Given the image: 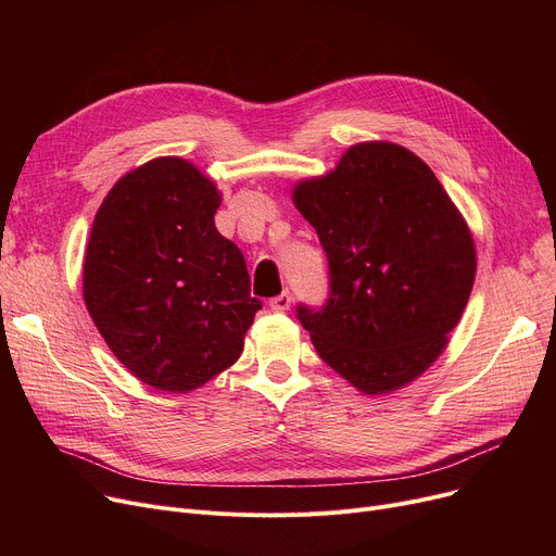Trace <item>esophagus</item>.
Here are the masks:
<instances>
[{
    "mask_svg": "<svg viewBox=\"0 0 556 556\" xmlns=\"http://www.w3.org/2000/svg\"><path fill=\"white\" fill-rule=\"evenodd\" d=\"M290 302H293V295H290L288 290H283V293H279L277 298L270 300V308L277 311V313H281V311H288V308H290Z\"/></svg>",
    "mask_w": 556,
    "mask_h": 556,
    "instance_id": "obj_1",
    "label": "esophagus"
}]
</instances>
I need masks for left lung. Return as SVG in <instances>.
Returning <instances> with one entry per match:
<instances>
[{"label":"left lung","mask_w":556,"mask_h":556,"mask_svg":"<svg viewBox=\"0 0 556 556\" xmlns=\"http://www.w3.org/2000/svg\"><path fill=\"white\" fill-rule=\"evenodd\" d=\"M295 207L329 261V298L298 306L315 352L365 394L410 383L444 352L476 279L462 214L424 160L388 141L356 143Z\"/></svg>","instance_id":"obj_1"}]
</instances>
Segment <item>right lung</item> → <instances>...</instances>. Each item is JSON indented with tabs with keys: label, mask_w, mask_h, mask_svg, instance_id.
<instances>
[{
	"label": "right lung",
	"mask_w": 556,
	"mask_h": 556,
	"mask_svg": "<svg viewBox=\"0 0 556 556\" xmlns=\"http://www.w3.org/2000/svg\"><path fill=\"white\" fill-rule=\"evenodd\" d=\"M220 193L180 157L116 182L85 252L83 298L112 354L141 383L189 392L239 361L261 302L241 250L220 237Z\"/></svg>",
	"instance_id": "1"
}]
</instances>
